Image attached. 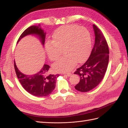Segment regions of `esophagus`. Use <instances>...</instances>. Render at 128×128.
Returning a JSON list of instances; mask_svg holds the SVG:
<instances>
[{
    "label": "esophagus",
    "mask_w": 128,
    "mask_h": 128,
    "mask_svg": "<svg viewBox=\"0 0 128 128\" xmlns=\"http://www.w3.org/2000/svg\"><path fill=\"white\" fill-rule=\"evenodd\" d=\"M71 73H68V74H66V76H68V77H70V76H71Z\"/></svg>",
    "instance_id": "obj_1"
}]
</instances>
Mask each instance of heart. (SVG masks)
<instances>
[{
  "label": "heart",
  "mask_w": 128,
  "mask_h": 128,
  "mask_svg": "<svg viewBox=\"0 0 128 128\" xmlns=\"http://www.w3.org/2000/svg\"><path fill=\"white\" fill-rule=\"evenodd\" d=\"M91 47L90 32L84 27L72 25L62 26L52 36V42L45 45L48 58L56 60L62 54L65 55L53 65L57 72L70 71L77 63H82L89 55Z\"/></svg>",
  "instance_id": "b5f03b06"
}]
</instances>
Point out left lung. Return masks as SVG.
Here are the masks:
<instances>
[{
	"label": "left lung",
	"mask_w": 128,
	"mask_h": 128,
	"mask_svg": "<svg viewBox=\"0 0 128 128\" xmlns=\"http://www.w3.org/2000/svg\"><path fill=\"white\" fill-rule=\"evenodd\" d=\"M93 28L95 40L90 57L74 73L80 77V82L74 86L80 92H88L96 88L102 80L109 63V50L106 39L95 25Z\"/></svg>",
	"instance_id": "obj_1"
}]
</instances>
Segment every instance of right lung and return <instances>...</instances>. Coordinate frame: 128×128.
<instances>
[{"mask_svg":"<svg viewBox=\"0 0 128 128\" xmlns=\"http://www.w3.org/2000/svg\"><path fill=\"white\" fill-rule=\"evenodd\" d=\"M28 35L36 36L44 46L46 32L42 28L40 24L38 26L32 25L26 29L19 38L17 43L22 38ZM14 66L19 82L29 94L37 97H44L50 94L54 89L59 74H48L50 68L49 65L44 64L40 71L31 75L22 73L18 68L15 61H14Z\"/></svg>","mask_w":128,"mask_h":128,"instance_id":"1","label":"right lung"}]
</instances>
